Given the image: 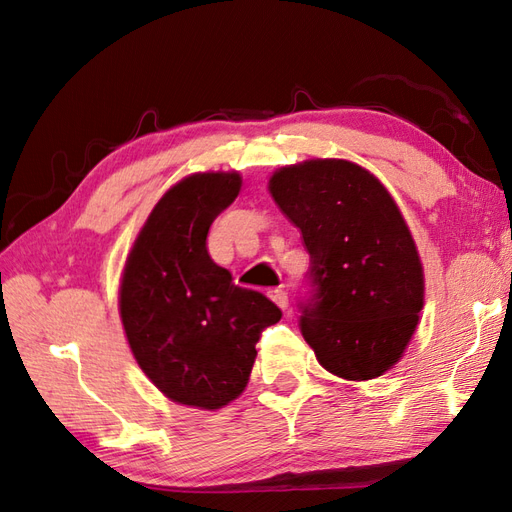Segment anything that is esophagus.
<instances>
[{"label": "esophagus", "instance_id": "1", "mask_svg": "<svg viewBox=\"0 0 512 512\" xmlns=\"http://www.w3.org/2000/svg\"><path fill=\"white\" fill-rule=\"evenodd\" d=\"M269 297H271V301H273L277 307L288 309V292H286L284 288H275V290H271V292H269Z\"/></svg>", "mask_w": 512, "mask_h": 512}]
</instances>
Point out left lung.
<instances>
[{"label":"left lung","instance_id":"8db88e82","mask_svg":"<svg viewBox=\"0 0 512 512\" xmlns=\"http://www.w3.org/2000/svg\"><path fill=\"white\" fill-rule=\"evenodd\" d=\"M269 192L309 254L305 342L339 378L382 376L404 354L425 297L421 258L395 200L348 160L284 166Z\"/></svg>","mask_w":512,"mask_h":512}]
</instances>
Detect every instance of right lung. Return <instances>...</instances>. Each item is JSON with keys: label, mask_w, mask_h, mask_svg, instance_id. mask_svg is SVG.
<instances>
[{"label": "right lung", "mask_w": 512, "mask_h": 512, "mask_svg": "<svg viewBox=\"0 0 512 512\" xmlns=\"http://www.w3.org/2000/svg\"><path fill=\"white\" fill-rule=\"evenodd\" d=\"M239 190V173H198L173 185L123 269L119 312L134 359L183 406L218 410L237 399L260 333L282 318L280 307L237 286L207 252L213 220Z\"/></svg>", "instance_id": "1"}]
</instances>
